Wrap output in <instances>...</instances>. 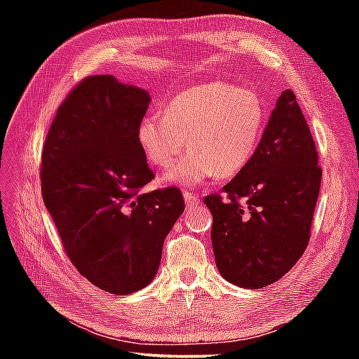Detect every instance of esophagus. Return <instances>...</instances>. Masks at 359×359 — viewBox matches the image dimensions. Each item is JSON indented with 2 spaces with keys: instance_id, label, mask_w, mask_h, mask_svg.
<instances>
[{
  "instance_id": "esophagus-1",
  "label": "esophagus",
  "mask_w": 359,
  "mask_h": 359,
  "mask_svg": "<svg viewBox=\"0 0 359 359\" xmlns=\"http://www.w3.org/2000/svg\"><path fill=\"white\" fill-rule=\"evenodd\" d=\"M184 197H185V203L188 208H193V207H196V205L201 203V197L196 196L191 191H187V189L184 191Z\"/></svg>"
}]
</instances>
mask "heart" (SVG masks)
<instances>
[{
  "mask_svg": "<svg viewBox=\"0 0 359 359\" xmlns=\"http://www.w3.org/2000/svg\"><path fill=\"white\" fill-rule=\"evenodd\" d=\"M264 125V103L253 90L215 81L182 90L163 114H147L137 137L144 156L158 168L171 166L189 143L191 151L166 179L194 187L216 174L241 172L255 156Z\"/></svg>",
  "mask_w": 359,
  "mask_h": 359,
  "instance_id": "b5f03b06",
  "label": "heart"
}]
</instances>
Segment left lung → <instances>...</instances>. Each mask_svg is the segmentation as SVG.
Wrapping results in <instances>:
<instances>
[{"label": "left lung", "instance_id": "obj_1", "mask_svg": "<svg viewBox=\"0 0 359 359\" xmlns=\"http://www.w3.org/2000/svg\"><path fill=\"white\" fill-rule=\"evenodd\" d=\"M323 170L293 90L278 98L250 163L205 197L211 242L222 278L242 288L279 280L306 251Z\"/></svg>", "mask_w": 359, "mask_h": 359}]
</instances>
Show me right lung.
<instances>
[{
	"mask_svg": "<svg viewBox=\"0 0 359 359\" xmlns=\"http://www.w3.org/2000/svg\"><path fill=\"white\" fill-rule=\"evenodd\" d=\"M149 100L112 75H90L60 104L43 144V201L66 255L112 294L154 279L165 238L185 210L179 188L142 191L154 179L137 137Z\"/></svg>",
	"mask_w": 359,
	"mask_h": 359,
	"instance_id": "add662e5",
	"label": "right lung"
}]
</instances>
